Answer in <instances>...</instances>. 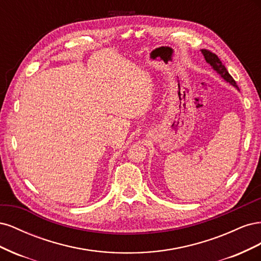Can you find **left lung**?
<instances>
[{
    "mask_svg": "<svg viewBox=\"0 0 261 261\" xmlns=\"http://www.w3.org/2000/svg\"><path fill=\"white\" fill-rule=\"evenodd\" d=\"M201 53L203 55L204 60H206V62L212 67L213 70H216L217 74H219L221 76V78H223L226 83L234 86L236 89H239V87H238V85H236L235 81L233 80V77L228 74L225 66L222 64V62L220 61V59L215 53H212V52H210L208 50H204V49L201 50Z\"/></svg>",
    "mask_w": 261,
    "mask_h": 261,
    "instance_id": "8db88e82",
    "label": "left lung"
}]
</instances>
